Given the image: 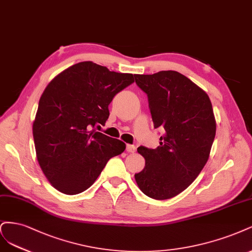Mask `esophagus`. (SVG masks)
Masks as SVG:
<instances>
[{
	"instance_id": "obj_1",
	"label": "esophagus",
	"mask_w": 252,
	"mask_h": 252,
	"mask_svg": "<svg viewBox=\"0 0 252 252\" xmlns=\"http://www.w3.org/2000/svg\"><path fill=\"white\" fill-rule=\"evenodd\" d=\"M126 152L135 153L136 152V147H134V145H132V144H127L126 145Z\"/></svg>"
}]
</instances>
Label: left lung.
<instances>
[{
	"label": "left lung",
	"instance_id": "left-lung-1",
	"mask_svg": "<svg viewBox=\"0 0 252 252\" xmlns=\"http://www.w3.org/2000/svg\"><path fill=\"white\" fill-rule=\"evenodd\" d=\"M135 79L148 94L154 127L164 132L156 149L138 148L145 165L135 180L150 198H174L193 182L209 158L217 128L212 101L177 71L135 74Z\"/></svg>",
	"mask_w": 252,
	"mask_h": 252
}]
</instances>
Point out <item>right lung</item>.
<instances>
[{
    "label": "right lung",
    "instance_id": "add662e5",
    "mask_svg": "<svg viewBox=\"0 0 252 252\" xmlns=\"http://www.w3.org/2000/svg\"><path fill=\"white\" fill-rule=\"evenodd\" d=\"M134 82L131 73L82 62L48 84L32 132L38 164L55 189L83 192L112 157L124 153L125 142L96 132L94 126L105 124L114 96Z\"/></svg>",
    "mask_w": 252,
    "mask_h": 252
}]
</instances>
